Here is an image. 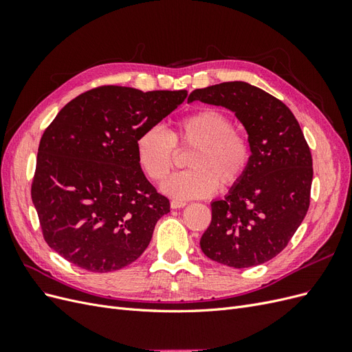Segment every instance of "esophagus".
Here are the masks:
<instances>
[{
  "instance_id": "obj_1",
  "label": "esophagus",
  "mask_w": 352,
  "mask_h": 352,
  "mask_svg": "<svg viewBox=\"0 0 352 352\" xmlns=\"http://www.w3.org/2000/svg\"><path fill=\"white\" fill-rule=\"evenodd\" d=\"M185 206H186L185 201H179V199L170 201V207H172V208H184Z\"/></svg>"
}]
</instances>
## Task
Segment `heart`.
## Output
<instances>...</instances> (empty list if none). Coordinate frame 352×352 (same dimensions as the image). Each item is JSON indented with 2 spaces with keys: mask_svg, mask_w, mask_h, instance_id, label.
I'll use <instances>...</instances> for the list:
<instances>
[{
  "mask_svg": "<svg viewBox=\"0 0 352 352\" xmlns=\"http://www.w3.org/2000/svg\"><path fill=\"white\" fill-rule=\"evenodd\" d=\"M176 146L194 148L188 157L189 170L176 173L163 190L176 199L206 198L219 189L236 185L247 173L251 145L235 131L230 117L216 109H206L177 120L172 131L153 124L135 141L138 164L153 182H163L176 162Z\"/></svg>",
  "mask_w": 352,
  "mask_h": 352,
  "instance_id": "b5f03b06",
  "label": "heart"
}]
</instances>
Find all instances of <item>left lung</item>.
<instances>
[{
    "mask_svg": "<svg viewBox=\"0 0 352 352\" xmlns=\"http://www.w3.org/2000/svg\"><path fill=\"white\" fill-rule=\"evenodd\" d=\"M221 105L248 133L251 162L229 194L211 202L201 236L208 258L233 269L276 257L310 207L313 158L300 123L286 105L247 82H223L189 94L188 102Z\"/></svg>",
    "mask_w": 352,
    "mask_h": 352,
    "instance_id": "1",
    "label": "left lung"
}]
</instances>
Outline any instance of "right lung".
I'll use <instances>...</instances> for the list:
<instances>
[{
    "label": "right lung",
    "instance_id": "add662e5",
    "mask_svg": "<svg viewBox=\"0 0 352 352\" xmlns=\"http://www.w3.org/2000/svg\"><path fill=\"white\" fill-rule=\"evenodd\" d=\"M186 95L105 85L60 110L41 138L30 189L50 248L95 273L141 257L170 202L138 164L135 141Z\"/></svg>",
    "mask_w": 352,
    "mask_h": 352
}]
</instances>
